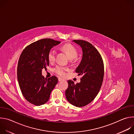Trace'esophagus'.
<instances>
[{
  "mask_svg": "<svg viewBox=\"0 0 134 134\" xmlns=\"http://www.w3.org/2000/svg\"><path fill=\"white\" fill-rule=\"evenodd\" d=\"M64 81V79H63L62 78H60V77L58 78V81L59 82H61V81Z\"/></svg>",
  "mask_w": 134,
  "mask_h": 134,
  "instance_id": "1",
  "label": "esophagus"
}]
</instances>
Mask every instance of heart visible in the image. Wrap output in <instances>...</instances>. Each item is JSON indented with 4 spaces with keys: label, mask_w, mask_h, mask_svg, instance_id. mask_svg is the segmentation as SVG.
I'll use <instances>...</instances> for the list:
<instances>
[{
    "label": "heart",
    "mask_w": 134,
    "mask_h": 134,
    "mask_svg": "<svg viewBox=\"0 0 134 134\" xmlns=\"http://www.w3.org/2000/svg\"><path fill=\"white\" fill-rule=\"evenodd\" d=\"M61 50L65 52L70 59L71 62L76 61L77 59V49H76L74 46L70 43H66L63 45L61 48ZM56 52L54 50H50L48 54V58L50 63H53L55 61ZM68 69L65 67L62 66H57L54 69V72L60 76H64L66 75V71H67Z\"/></svg>",
    "instance_id": "b5f03b06"
}]
</instances>
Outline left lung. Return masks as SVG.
<instances>
[{
    "mask_svg": "<svg viewBox=\"0 0 134 134\" xmlns=\"http://www.w3.org/2000/svg\"><path fill=\"white\" fill-rule=\"evenodd\" d=\"M72 41L82 49V59L76 69V72L82 77L81 82L76 84L72 81H68L65 95L70 103L82 107L91 103L99 93L104 77V64L100 53L92 44L81 40Z\"/></svg>",
    "mask_w": 134,
    "mask_h": 134,
    "instance_id": "left-lung-1",
    "label": "left lung"
}]
</instances>
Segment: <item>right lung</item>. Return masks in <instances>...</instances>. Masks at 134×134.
I'll return each mask as SVG.
<instances>
[{"label":"right lung","mask_w":134,"mask_h":134,"mask_svg":"<svg viewBox=\"0 0 134 134\" xmlns=\"http://www.w3.org/2000/svg\"><path fill=\"white\" fill-rule=\"evenodd\" d=\"M60 43L51 39L38 40L26 47L19 58L17 69L19 86L25 99L35 105L44 104L49 100L58 82L55 76L44 78L42 70L49 65L48 54L51 49Z\"/></svg>","instance_id":"add662e5"}]
</instances>
